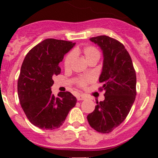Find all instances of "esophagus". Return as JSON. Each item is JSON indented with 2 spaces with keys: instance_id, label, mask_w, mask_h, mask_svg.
<instances>
[{
  "instance_id": "esophagus-1",
  "label": "esophagus",
  "mask_w": 158,
  "mask_h": 158,
  "mask_svg": "<svg viewBox=\"0 0 158 158\" xmlns=\"http://www.w3.org/2000/svg\"><path fill=\"white\" fill-rule=\"evenodd\" d=\"M76 98H77L78 101H82V100H85V96L83 95H77Z\"/></svg>"
}]
</instances>
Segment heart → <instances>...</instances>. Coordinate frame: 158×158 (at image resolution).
Listing matches in <instances>:
<instances>
[{
    "label": "heart",
    "mask_w": 158,
    "mask_h": 158,
    "mask_svg": "<svg viewBox=\"0 0 158 158\" xmlns=\"http://www.w3.org/2000/svg\"><path fill=\"white\" fill-rule=\"evenodd\" d=\"M82 53L85 58L87 61L92 60V59L99 58V52L95 47L92 46H85V47H76L73 49V52H70L65 56L64 61H63V66L65 69H69L71 66L72 63L74 59V54ZM92 80V78L87 76V77H81L78 80V85L80 87H85L87 82H90Z\"/></svg>",
    "instance_id": "b5f03b06"
}]
</instances>
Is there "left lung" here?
Segmentation results:
<instances>
[{
    "mask_svg": "<svg viewBox=\"0 0 158 158\" xmlns=\"http://www.w3.org/2000/svg\"><path fill=\"white\" fill-rule=\"evenodd\" d=\"M103 52L102 71L99 89L106 91L105 99L88 114L92 128L100 133L112 131L128 116L136 96V73L131 58L125 46L114 38L98 36L90 38Z\"/></svg>",
    "mask_w": 158,
    "mask_h": 158,
    "instance_id": "8db88e82",
    "label": "left lung"
}]
</instances>
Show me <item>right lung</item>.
Masks as SVG:
<instances>
[{
	"label": "right lung",
	"instance_id": "obj_1",
	"mask_svg": "<svg viewBox=\"0 0 158 158\" xmlns=\"http://www.w3.org/2000/svg\"><path fill=\"white\" fill-rule=\"evenodd\" d=\"M74 46L70 41L44 40L23 60L17 82L18 97L27 118L38 128H60L76 106V98L69 92H60L55 97L51 91L52 77L61 73L59 63Z\"/></svg>",
	"mask_w": 158,
	"mask_h": 158
}]
</instances>
